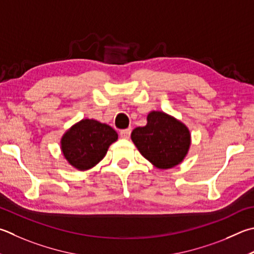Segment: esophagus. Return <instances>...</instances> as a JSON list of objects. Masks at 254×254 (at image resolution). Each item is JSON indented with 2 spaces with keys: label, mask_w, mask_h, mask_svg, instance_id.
<instances>
[{
  "label": "esophagus",
  "mask_w": 254,
  "mask_h": 254,
  "mask_svg": "<svg viewBox=\"0 0 254 254\" xmlns=\"http://www.w3.org/2000/svg\"><path fill=\"white\" fill-rule=\"evenodd\" d=\"M130 135H131V130H130V128H126V130L120 131V136H121L122 139L127 140L128 137H130Z\"/></svg>",
  "instance_id": "obj_1"
}]
</instances>
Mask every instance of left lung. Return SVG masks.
Here are the masks:
<instances>
[{"label":"left lung","instance_id":"obj_1","mask_svg":"<svg viewBox=\"0 0 254 254\" xmlns=\"http://www.w3.org/2000/svg\"><path fill=\"white\" fill-rule=\"evenodd\" d=\"M145 127L132 131L131 139L144 158L158 169H171L182 162L191 144L189 128L162 111L147 114Z\"/></svg>","mask_w":254,"mask_h":254}]
</instances>
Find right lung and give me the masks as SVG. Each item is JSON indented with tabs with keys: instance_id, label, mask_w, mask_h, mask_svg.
<instances>
[{
	"instance_id": "1",
	"label": "right lung",
	"mask_w": 254,
	"mask_h": 254,
	"mask_svg": "<svg viewBox=\"0 0 254 254\" xmlns=\"http://www.w3.org/2000/svg\"><path fill=\"white\" fill-rule=\"evenodd\" d=\"M117 140L118 133L108 124L84 119L64 133L61 150L73 168L85 171L95 167L107 154L109 146Z\"/></svg>"
}]
</instances>
